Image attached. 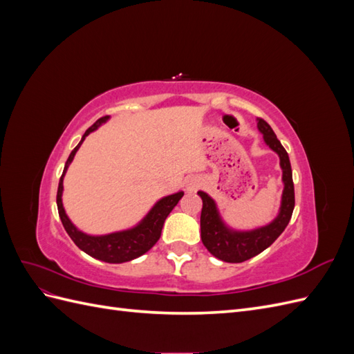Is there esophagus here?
<instances>
[{"label":"esophagus","instance_id":"obj_1","mask_svg":"<svg viewBox=\"0 0 354 354\" xmlns=\"http://www.w3.org/2000/svg\"><path fill=\"white\" fill-rule=\"evenodd\" d=\"M195 187H196V186H194V185H190V186H189V189H190V190H194Z\"/></svg>","mask_w":354,"mask_h":354}]
</instances>
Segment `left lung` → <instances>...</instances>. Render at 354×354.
<instances>
[{
  "label": "left lung",
  "instance_id": "1",
  "mask_svg": "<svg viewBox=\"0 0 354 354\" xmlns=\"http://www.w3.org/2000/svg\"><path fill=\"white\" fill-rule=\"evenodd\" d=\"M259 130L263 133L264 142L272 151H274L281 158V167L283 171V195L279 216H277L270 224L264 227L255 229L251 232H233L226 227L218 216V211L214 202L205 192H198L202 199L201 211V239L205 248L218 260L226 263H242L252 259L257 254L263 252L266 248L279 238V234L288 226L289 220L292 217V211L295 205L294 195V181L292 169L289 156L285 147L277 140L272 127L264 120H259Z\"/></svg>",
  "mask_w": 354,
  "mask_h": 354
}]
</instances>
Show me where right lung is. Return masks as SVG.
I'll list each match as a JSON object with an SVG mask.
<instances>
[{
    "instance_id": "1",
    "label": "right lung",
    "mask_w": 354,
    "mask_h": 354,
    "mask_svg": "<svg viewBox=\"0 0 354 354\" xmlns=\"http://www.w3.org/2000/svg\"><path fill=\"white\" fill-rule=\"evenodd\" d=\"M108 120H109V116H102L100 120L95 121L88 128V130L85 131L78 146L71 152V155L66 160L65 169H63V174L59 181L57 209H59V216H60L63 227H65L71 239L75 242V245H77L80 250L94 257V259L106 261V263H125V261L134 260V259H137V257L143 255L159 241L165 218L168 217V214L173 211V208L177 205L178 201L183 198L185 194L183 192H178V194L165 196L159 202H156V205L143 218V221L140 224H137L134 229H130V230L104 234V236H90V234H85L75 227L71 223V220L68 218L65 208H63V203H62L63 177H65L66 169H68L69 164L72 162V159L80 149L81 143L84 142V138Z\"/></svg>"
}]
</instances>
